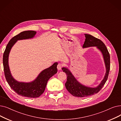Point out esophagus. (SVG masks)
<instances>
[{"label":"esophagus","mask_w":121,"mask_h":121,"mask_svg":"<svg viewBox=\"0 0 121 121\" xmlns=\"http://www.w3.org/2000/svg\"><path fill=\"white\" fill-rule=\"evenodd\" d=\"M62 65L61 64H58V65H57V69H58V70H60L61 69V68H62Z\"/></svg>","instance_id":"esophagus-1"}]
</instances>
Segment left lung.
I'll list each match as a JSON object with an SVG mask.
<instances>
[{
    "mask_svg": "<svg viewBox=\"0 0 121 121\" xmlns=\"http://www.w3.org/2000/svg\"><path fill=\"white\" fill-rule=\"evenodd\" d=\"M85 41L83 44V48H88L91 46H96L100 50L103 56L106 72L105 75L100 85L96 87H89L82 85L78 82L72 74L71 72L66 68H62V70L67 75V82L65 85L67 91L72 95L76 97H88L97 93L101 90L107 80L110 68V57L106 46L103 42L98 39L92 35L85 34Z\"/></svg>",
    "mask_w": 121,
    "mask_h": 121,
    "instance_id": "left-lung-1",
    "label": "left lung"
}]
</instances>
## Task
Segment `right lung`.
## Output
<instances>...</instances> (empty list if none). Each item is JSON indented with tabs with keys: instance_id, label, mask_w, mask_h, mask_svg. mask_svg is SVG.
Returning a JSON list of instances; mask_svg holds the SVG:
<instances>
[{
	"instance_id": "add662e5",
	"label": "right lung",
	"mask_w": 121,
	"mask_h": 121,
	"mask_svg": "<svg viewBox=\"0 0 121 121\" xmlns=\"http://www.w3.org/2000/svg\"><path fill=\"white\" fill-rule=\"evenodd\" d=\"M36 33L34 30H26L14 36L9 41L3 56L4 75L9 86L19 95L29 98H36L40 96L44 92L49 78L57 72L58 63L56 62L42 71L37 78L31 82H18L12 76L8 65V56L12 47L18 40L32 38Z\"/></svg>"
}]
</instances>
